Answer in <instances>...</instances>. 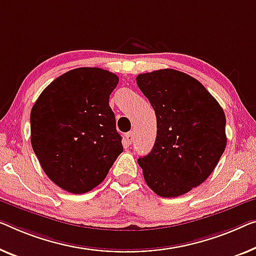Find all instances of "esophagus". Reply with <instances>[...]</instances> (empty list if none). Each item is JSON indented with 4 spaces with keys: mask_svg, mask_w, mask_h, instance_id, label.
<instances>
[{
    "mask_svg": "<svg viewBox=\"0 0 256 256\" xmlns=\"http://www.w3.org/2000/svg\"><path fill=\"white\" fill-rule=\"evenodd\" d=\"M125 139H126L128 144H132L133 140H134V134H133V132L126 133V134H125Z\"/></svg>",
    "mask_w": 256,
    "mask_h": 256,
    "instance_id": "1",
    "label": "esophagus"
}]
</instances>
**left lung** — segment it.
Masks as SVG:
<instances>
[{
	"label": "left lung",
	"instance_id": "1",
	"mask_svg": "<svg viewBox=\"0 0 256 256\" xmlns=\"http://www.w3.org/2000/svg\"><path fill=\"white\" fill-rule=\"evenodd\" d=\"M136 85L158 122L154 147L138 160L144 182L160 196H182L218 163L226 146V114L200 82L174 68L141 74Z\"/></svg>",
	"mask_w": 256,
	"mask_h": 256
}]
</instances>
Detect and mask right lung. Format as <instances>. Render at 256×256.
<instances>
[{"label":"right lung","instance_id":"add662e5","mask_svg":"<svg viewBox=\"0 0 256 256\" xmlns=\"http://www.w3.org/2000/svg\"><path fill=\"white\" fill-rule=\"evenodd\" d=\"M118 77L78 68L46 87L30 112V144L52 182L82 194L104 180L123 152L109 96Z\"/></svg>","mask_w":256,"mask_h":256}]
</instances>
